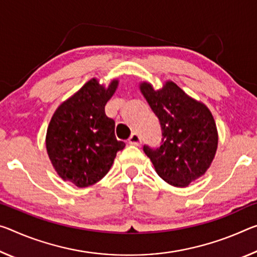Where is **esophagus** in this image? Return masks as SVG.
Instances as JSON below:
<instances>
[{
    "label": "esophagus",
    "instance_id": "34e87169",
    "mask_svg": "<svg viewBox=\"0 0 257 257\" xmlns=\"http://www.w3.org/2000/svg\"><path fill=\"white\" fill-rule=\"evenodd\" d=\"M142 143V140H141V136L138 135V134H133L132 136L129 138V144L132 145H140Z\"/></svg>",
    "mask_w": 257,
    "mask_h": 257
}]
</instances>
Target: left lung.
Segmentation results:
<instances>
[{"instance_id": "obj_1", "label": "left lung", "mask_w": 257, "mask_h": 257, "mask_svg": "<svg viewBox=\"0 0 257 257\" xmlns=\"http://www.w3.org/2000/svg\"><path fill=\"white\" fill-rule=\"evenodd\" d=\"M140 89L160 121L164 136L160 148L145 145L144 152L162 180L185 187L205 175L216 154L218 134L213 114L173 81L159 90L144 81Z\"/></svg>"}]
</instances>
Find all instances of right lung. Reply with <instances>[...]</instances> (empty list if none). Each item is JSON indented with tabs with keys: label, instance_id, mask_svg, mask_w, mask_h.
<instances>
[{
	"label": "right lung",
	"instance_id": "right-lung-1",
	"mask_svg": "<svg viewBox=\"0 0 257 257\" xmlns=\"http://www.w3.org/2000/svg\"><path fill=\"white\" fill-rule=\"evenodd\" d=\"M119 81L107 88L93 77L63 101L48 125L46 148L52 166L64 181L87 187L108 173L117 151L125 144L114 134L113 119L105 105L115 92Z\"/></svg>",
	"mask_w": 257,
	"mask_h": 257
}]
</instances>
